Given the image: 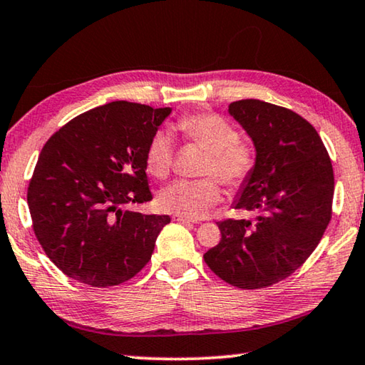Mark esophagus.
Listing matches in <instances>:
<instances>
[{
    "label": "esophagus",
    "instance_id": "1",
    "mask_svg": "<svg viewBox=\"0 0 365 365\" xmlns=\"http://www.w3.org/2000/svg\"><path fill=\"white\" fill-rule=\"evenodd\" d=\"M172 219H174L175 222H182V224H195V220H191L188 217H183V215H178V214H175Z\"/></svg>",
    "mask_w": 365,
    "mask_h": 365
}]
</instances>
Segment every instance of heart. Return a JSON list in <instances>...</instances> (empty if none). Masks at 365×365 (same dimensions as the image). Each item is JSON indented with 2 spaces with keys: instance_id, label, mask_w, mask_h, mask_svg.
Masks as SVG:
<instances>
[{
  "instance_id": "obj_1",
  "label": "heart",
  "mask_w": 365,
  "mask_h": 365,
  "mask_svg": "<svg viewBox=\"0 0 365 365\" xmlns=\"http://www.w3.org/2000/svg\"><path fill=\"white\" fill-rule=\"evenodd\" d=\"M178 132L207 151L202 168L205 175H215L228 188H238L251 174L255 153L238 141L232 123L217 114L185 115L177 123ZM174 164V141L169 132L159 130L146 150V170L154 178L164 180ZM222 191L212 178L177 180L159 193V206L188 219H200L220 201Z\"/></svg>"
}]
</instances>
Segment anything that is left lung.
Wrapping results in <instances>:
<instances>
[{
    "label": "left lung",
    "instance_id": "obj_1",
    "mask_svg": "<svg viewBox=\"0 0 365 365\" xmlns=\"http://www.w3.org/2000/svg\"><path fill=\"white\" fill-rule=\"evenodd\" d=\"M255 146L248 178L233 207L255 220L219 222L220 243L205 261L215 275L243 289L265 288L292 275L312 255L331 217V163L311 123L261 100L228 104Z\"/></svg>",
    "mask_w": 365,
    "mask_h": 365
}]
</instances>
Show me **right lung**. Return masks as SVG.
Segmentation results:
<instances>
[{
	"label": "right lung",
	"instance_id": "obj_1",
	"mask_svg": "<svg viewBox=\"0 0 365 365\" xmlns=\"http://www.w3.org/2000/svg\"><path fill=\"white\" fill-rule=\"evenodd\" d=\"M170 113L113 101L77 115L43 146L27 202L36 240L67 277L108 288L151 259L170 217L128 206L153 197L146 150Z\"/></svg>",
	"mask_w": 365,
	"mask_h": 365
}]
</instances>
